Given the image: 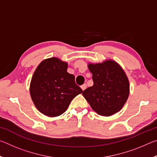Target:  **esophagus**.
<instances>
[{"instance_id":"1","label":"esophagus","mask_w":157,"mask_h":157,"mask_svg":"<svg viewBox=\"0 0 157 157\" xmlns=\"http://www.w3.org/2000/svg\"><path fill=\"white\" fill-rule=\"evenodd\" d=\"M81 88H82V89L83 90V91H84V90H85V89H86V84H82V86H81Z\"/></svg>"}]
</instances>
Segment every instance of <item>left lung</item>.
Returning a JSON list of instances; mask_svg holds the SVG:
<instances>
[{"instance_id":"1","label":"left lung","mask_w":157,"mask_h":157,"mask_svg":"<svg viewBox=\"0 0 157 157\" xmlns=\"http://www.w3.org/2000/svg\"><path fill=\"white\" fill-rule=\"evenodd\" d=\"M94 85L82 95L98 114L109 116L120 111L128 98L129 84L124 71L112 60L89 64Z\"/></svg>"}]
</instances>
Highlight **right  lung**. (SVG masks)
<instances>
[{
  "instance_id": "1",
  "label": "right lung",
  "mask_w": 157,
  "mask_h": 157,
  "mask_svg": "<svg viewBox=\"0 0 157 157\" xmlns=\"http://www.w3.org/2000/svg\"><path fill=\"white\" fill-rule=\"evenodd\" d=\"M67 63L55 57L42 62L34 72L30 95L40 112L50 117L64 113L72 100L82 93L75 76L67 72Z\"/></svg>"
}]
</instances>
